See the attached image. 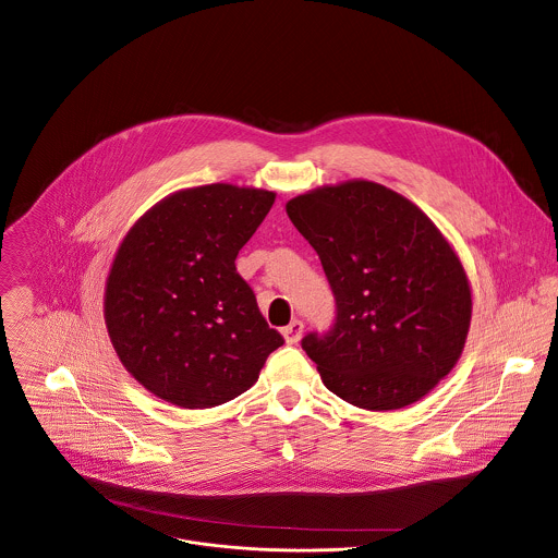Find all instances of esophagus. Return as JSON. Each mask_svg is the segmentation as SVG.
Masks as SVG:
<instances>
[{
    "mask_svg": "<svg viewBox=\"0 0 558 558\" xmlns=\"http://www.w3.org/2000/svg\"><path fill=\"white\" fill-rule=\"evenodd\" d=\"M304 333V323L302 320H291L287 327H282V336L287 344H298Z\"/></svg>",
    "mask_w": 558,
    "mask_h": 558,
    "instance_id": "34e87169",
    "label": "esophagus"
}]
</instances>
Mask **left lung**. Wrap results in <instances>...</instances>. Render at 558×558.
I'll return each instance as SVG.
<instances>
[{"label": "left lung", "mask_w": 558, "mask_h": 558, "mask_svg": "<svg viewBox=\"0 0 558 558\" xmlns=\"http://www.w3.org/2000/svg\"><path fill=\"white\" fill-rule=\"evenodd\" d=\"M336 295V325L302 347L338 398L396 411L458 364L471 282L458 252L407 196L368 180L314 187L287 203Z\"/></svg>", "instance_id": "obj_1"}]
</instances>
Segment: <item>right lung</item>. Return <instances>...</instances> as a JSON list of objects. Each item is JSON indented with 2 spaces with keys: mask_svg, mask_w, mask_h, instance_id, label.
<instances>
[{
  "mask_svg": "<svg viewBox=\"0 0 558 558\" xmlns=\"http://www.w3.org/2000/svg\"><path fill=\"white\" fill-rule=\"evenodd\" d=\"M274 201L263 187H184L128 229L105 284V323L122 366L156 398L225 404L282 347L235 269Z\"/></svg>",
  "mask_w": 558,
  "mask_h": 558,
  "instance_id": "1",
  "label": "right lung"
}]
</instances>
